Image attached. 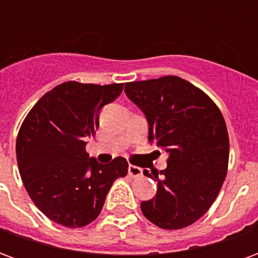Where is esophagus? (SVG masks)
<instances>
[{
	"instance_id": "1",
	"label": "esophagus",
	"mask_w": 258,
	"mask_h": 258,
	"mask_svg": "<svg viewBox=\"0 0 258 258\" xmlns=\"http://www.w3.org/2000/svg\"><path fill=\"white\" fill-rule=\"evenodd\" d=\"M128 174L131 177H140L142 175V170L140 167H137V166H133V164H130L128 166Z\"/></svg>"
}]
</instances>
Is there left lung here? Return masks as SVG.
Returning <instances> with one entry per match:
<instances>
[{
    "label": "left lung",
    "mask_w": 258,
    "mask_h": 258,
    "mask_svg": "<svg viewBox=\"0 0 258 258\" xmlns=\"http://www.w3.org/2000/svg\"><path fill=\"white\" fill-rule=\"evenodd\" d=\"M124 91L145 114L148 141L168 155L160 173L144 171L157 192L141 210L163 229L188 227L210 209L227 175L225 120L203 91L177 76L127 83Z\"/></svg>",
    "instance_id": "left-lung-1"
}]
</instances>
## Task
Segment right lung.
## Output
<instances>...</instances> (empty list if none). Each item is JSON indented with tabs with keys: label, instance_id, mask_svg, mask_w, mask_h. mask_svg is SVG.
Segmentation results:
<instances>
[{
	"label": "right lung",
	"instance_id": "obj_1",
	"mask_svg": "<svg viewBox=\"0 0 258 258\" xmlns=\"http://www.w3.org/2000/svg\"><path fill=\"white\" fill-rule=\"evenodd\" d=\"M123 84L66 81L38 99L16 140L20 177L34 205L51 220L80 228L99 216L114 179L127 175L128 163L116 157L101 164L85 152L99 127L102 107Z\"/></svg>",
	"mask_w": 258,
	"mask_h": 258
}]
</instances>
